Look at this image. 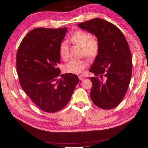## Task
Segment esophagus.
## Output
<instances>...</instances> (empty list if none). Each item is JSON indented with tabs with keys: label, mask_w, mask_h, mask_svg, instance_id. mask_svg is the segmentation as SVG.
Wrapping results in <instances>:
<instances>
[{
	"label": "esophagus",
	"mask_w": 148,
	"mask_h": 148,
	"mask_svg": "<svg viewBox=\"0 0 148 148\" xmlns=\"http://www.w3.org/2000/svg\"><path fill=\"white\" fill-rule=\"evenodd\" d=\"M78 78H79V80L82 81V80H84V79H85V77H84V76H78Z\"/></svg>",
	"instance_id": "34e87169"
}]
</instances>
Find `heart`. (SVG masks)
<instances>
[{
	"instance_id": "obj_1",
	"label": "heart",
	"mask_w": 148,
	"mask_h": 148,
	"mask_svg": "<svg viewBox=\"0 0 148 148\" xmlns=\"http://www.w3.org/2000/svg\"><path fill=\"white\" fill-rule=\"evenodd\" d=\"M70 41L74 45L82 47V56H86L89 58H93L99 53V41L95 37H93L90 32L83 30H76L70 37ZM58 51L62 59L64 60L69 59L70 49L66 41H64L60 43ZM88 65V63L86 60L73 59L64 65V70L68 73L79 75L82 74L84 70L87 69Z\"/></svg>"
}]
</instances>
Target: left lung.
Returning <instances> with one entry per match:
<instances>
[{"mask_svg":"<svg viewBox=\"0 0 148 148\" xmlns=\"http://www.w3.org/2000/svg\"><path fill=\"white\" fill-rule=\"evenodd\" d=\"M78 25L95 35L99 43V53L90 70L95 76L90 78L91 101L101 109H113L125 97L132 76V59L128 42L116 25L101 18Z\"/></svg>","mask_w":148,"mask_h":148,"instance_id":"obj_1","label":"left lung"}]
</instances>
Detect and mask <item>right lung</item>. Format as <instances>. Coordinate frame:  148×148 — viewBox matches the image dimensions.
Here are the masks:
<instances>
[{
	"mask_svg": "<svg viewBox=\"0 0 148 148\" xmlns=\"http://www.w3.org/2000/svg\"><path fill=\"white\" fill-rule=\"evenodd\" d=\"M67 28L37 27L25 36L18 47L16 69L23 90L46 112L62 109L69 102L79 79L67 73L58 79L60 70L59 45Z\"/></svg>",
	"mask_w": 148,
	"mask_h": 148,
	"instance_id": "add662e5",
	"label": "right lung"
}]
</instances>
